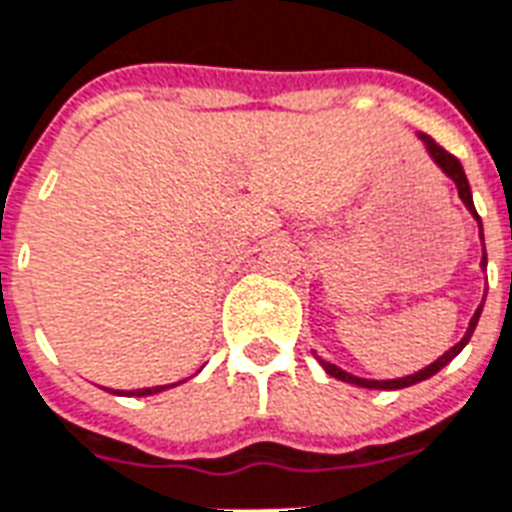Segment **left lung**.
Returning a JSON list of instances; mask_svg holds the SVG:
<instances>
[{"instance_id": "left-lung-1", "label": "left lung", "mask_w": 512, "mask_h": 512, "mask_svg": "<svg viewBox=\"0 0 512 512\" xmlns=\"http://www.w3.org/2000/svg\"><path fill=\"white\" fill-rule=\"evenodd\" d=\"M419 138L425 141L427 146V152H430V157L435 160V165L446 173V176L457 184V192L459 197H462V202L467 205V211L473 213L475 219H478V227H481V216L475 213V205H473V194H470V184H467V176H465V170H462V165H459V160L454 157V154H449L446 149H443L441 144H435V138H430L427 133H419ZM481 243H483V227H481ZM481 267L486 269V248H483V259H481ZM481 310H483V304L475 310L473 320H470V328H467V334L462 336V342L454 344L449 352H443L441 358L435 360V363H430L427 368H422V371H417V374H411V376H403V379H360V376H352L347 374V371H342L339 366H334V363H328V360H320V366L326 368V374L336 376V379H342V382H350V384H358V387H368V390H403V387H411V384H417V382H425V379H430L433 374H438L446 363H451V360L457 358L459 352H462V347H465L467 342H470V336H473L475 326H478V318H481Z\"/></svg>"}]
</instances>
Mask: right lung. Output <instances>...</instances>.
<instances>
[{"label":"right lung","mask_w":512,"mask_h":512,"mask_svg":"<svg viewBox=\"0 0 512 512\" xmlns=\"http://www.w3.org/2000/svg\"><path fill=\"white\" fill-rule=\"evenodd\" d=\"M168 387H176V384H162V387H144V390H130V392L117 390V395H136V398H144V395H154V392L168 390Z\"/></svg>","instance_id":"1"}]
</instances>
